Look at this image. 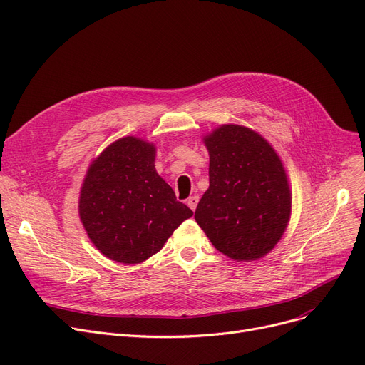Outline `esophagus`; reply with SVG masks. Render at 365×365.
Masks as SVG:
<instances>
[{
    "mask_svg": "<svg viewBox=\"0 0 365 365\" xmlns=\"http://www.w3.org/2000/svg\"><path fill=\"white\" fill-rule=\"evenodd\" d=\"M198 201H200V197H198V195L190 197V198L187 200V205H189V208H190V210H195V208H197V205H198Z\"/></svg>",
    "mask_w": 365,
    "mask_h": 365,
    "instance_id": "esophagus-1",
    "label": "esophagus"
}]
</instances>
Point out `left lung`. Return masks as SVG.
<instances>
[{"label":"left lung","instance_id":"1","mask_svg":"<svg viewBox=\"0 0 365 365\" xmlns=\"http://www.w3.org/2000/svg\"><path fill=\"white\" fill-rule=\"evenodd\" d=\"M202 140L210 155V186L195 220L229 259H262L278 244L292 216L284 164L262 134L244 125H219Z\"/></svg>","mask_w":365,"mask_h":365}]
</instances>
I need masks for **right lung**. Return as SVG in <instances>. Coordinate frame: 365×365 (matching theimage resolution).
<instances>
[{
	"mask_svg": "<svg viewBox=\"0 0 365 365\" xmlns=\"http://www.w3.org/2000/svg\"><path fill=\"white\" fill-rule=\"evenodd\" d=\"M157 146L125 136L96 157L83 180L78 212L90 241L110 260L142 263L194 215L155 170Z\"/></svg>",
	"mask_w": 365,
	"mask_h": 365,
	"instance_id": "right-lung-1",
	"label": "right lung"
}]
</instances>
